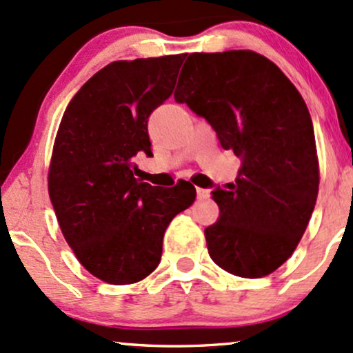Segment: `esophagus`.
<instances>
[{"instance_id": "esophagus-1", "label": "esophagus", "mask_w": 353, "mask_h": 353, "mask_svg": "<svg viewBox=\"0 0 353 353\" xmlns=\"http://www.w3.org/2000/svg\"><path fill=\"white\" fill-rule=\"evenodd\" d=\"M196 196L198 200H207V198H210V192L205 188H196Z\"/></svg>"}]
</instances>
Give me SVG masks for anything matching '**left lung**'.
I'll use <instances>...</instances> for the list:
<instances>
[{
  "label": "left lung",
  "mask_w": 353,
  "mask_h": 353,
  "mask_svg": "<svg viewBox=\"0 0 353 353\" xmlns=\"http://www.w3.org/2000/svg\"><path fill=\"white\" fill-rule=\"evenodd\" d=\"M175 100L205 118L241 166L228 188L212 192L220 219L205 228L219 267L260 279L287 262L319 193L314 125L302 94L275 63L247 50L193 53Z\"/></svg>",
  "instance_id": "left-lung-1"
}]
</instances>
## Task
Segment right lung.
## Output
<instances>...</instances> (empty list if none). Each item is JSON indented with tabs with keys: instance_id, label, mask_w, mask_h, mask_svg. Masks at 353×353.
Segmentation results:
<instances>
[{
	"instance_id": "1",
	"label": "right lung",
	"mask_w": 353,
	"mask_h": 353,
	"mask_svg": "<svg viewBox=\"0 0 353 353\" xmlns=\"http://www.w3.org/2000/svg\"><path fill=\"white\" fill-rule=\"evenodd\" d=\"M185 54L113 61L70 101L51 157L48 192L63 236L91 275L143 280L161 260L165 230L195 201L190 181L145 183L134 157H152L148 117L172 97Z\"/></svg>"
}]
</instances>
